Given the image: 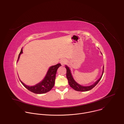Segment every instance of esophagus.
I'll return each instance as SVG.
<instances>
[{"instance_id": "1", "label": "esophagus", "mask_w": 124, "mask_h": 124, "mask_svg": "<svg viewBox=\"0 0 124 124\" xmlns=\"http://www.w3.org/2000/svg\"><path fill=\"white\" fill-rule=\"evenodd\" d=\"M60 63L62 65H64L66 63V60L65 59H62L60 61Z\"/></svg>"}]
</instances>
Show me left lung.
<instances>
[{
  "instance_id": "8db88e82",
  "label": "left lung",
  "mask_w": 124,
  "mask_h": 124,
  "mask_svg": "<svg viewBox=\"0 0 124 124\" xmlns=\"http://www.w3.org/2000/svg\"><path fill=\"white\" fill-rule=\"evenodd\" d=\"M66 68L67 70V73H66V77L68 79V82H69V84L70 85V86L74 90H75L76 91H81V92H85V91H87L91 90L92 88H93L100 81V80H101V79L102 78V76L103 75V70L102 72V74L101 76V77L100 78L97 80L94 84H93V85L89 86H81L79 84H78V83H77L74 79V78H73V77L72 76L71 73H70V70L69 69V68L66 66ZM103 70H104V67L103 68Z\"/></svg>"
}]
</instances>
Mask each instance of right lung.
<instances>
[{
    "instance_id": "right-lung-1",
    "label": "right lung",
    "mask_w": 124,
    "mask_h": 124,
    "mask_svg": "<svg viewBox=\"0 0 124 124\" xmlns=\"http://www.w3.org/2000/svg\"><path fill=\"white\" fill-rule=\"evenodd\" d=\"M23 53V48L19 55L18 59L17 61H18L21 54ZM60 64H57L56 65L52 66L49 68L47 74L45 78L40 83L37 84L34 86H29L25 85L22 81L21 82L22 84L30 91L35 93V94H44L49 91L54 86L56 74L58 68L61 66Z\"/></svg>"
}]
</instances>
